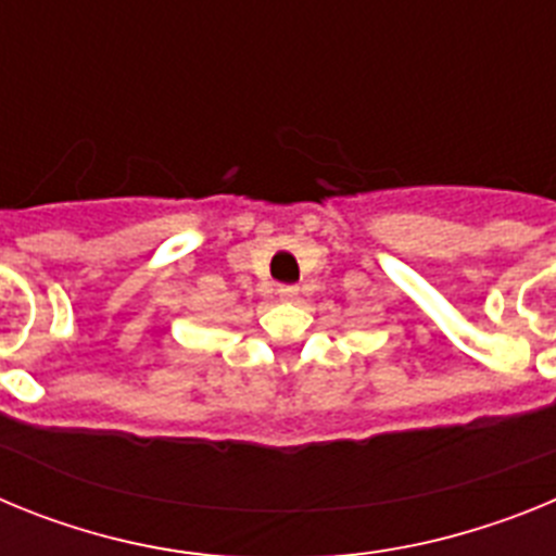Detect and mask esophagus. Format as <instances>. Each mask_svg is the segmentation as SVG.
Here are the masks:
<instances>
[{
  "mask_svg": "<svg viewBox=\"0 0 556 556\" xmlns=\"http://www.w3.org/2000/svg\"><path fill=\"white\" fill-rule=\"evenodd\" d=\"M275 292H278V298H281V301H294V298L301 294V287H294V283H283V287H278Z\"/></svg>",
  "mask_w": 556,
  "mask_h": 556,
  "instance_id": "34e87169",
  "label": "esophagus"
}]
</instances>
